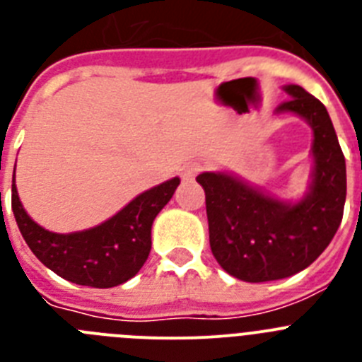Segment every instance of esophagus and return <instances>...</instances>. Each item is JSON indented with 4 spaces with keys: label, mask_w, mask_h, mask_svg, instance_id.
<instances>
[{
    "label": "esophagus",
    "mask_w": 362,
    "mask_h": 362,
    "mask_svg": "<svg viewBox=\"0 0 362 362\" xmlns=\"http://www.w3.org/2000/svg\"><path fill=\"white\" fill-rule=\"evenodd\" d=\"M197 172H199V165H197V163H190V165L183 166V170H181V177H183L185 181H192V179L197 175Z\"/></svg>",
    "instance_id": "esophagus-1"
}]
</instances>
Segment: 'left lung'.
<instances>
[{
  "label": "left lung",
  "mask_w": 362,
  "mask_h": 362,
  "mask_svg": "<svg viewBox=\"0 0 362 362\" xmlns=\"http://www.w3.org/2000/svg\"><path fill=\"white\" fill-rule=\"evenodd\" d=\"M276 114L292 112L313 130V172L297 203L272 197L226 172H203L197 183L206 196L210 248L225 272L246 283H264L305 270L330 245L343 219L346 163L330 116L319 99L299 85Z\"/></svg>",
  "instance_id": "obj_1"
}]
</instances>
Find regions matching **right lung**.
<instances>
[{
  "label": "right lung",
  "mask_w": 362,
  "mask_h": 362,
  "mask_svg": "<svg viewBox=\"0 0 362 362\" xmlns=\"http://www.w3.org/2000/svg\"><path fill=\"white\" fill-rule=\"evenodd\" d=\"M16 172V170H14ZM179 177L143 192L94 228L72 233L45 230L25 212L12 181V212L32 254L70 283L112 288L132 279L148 259L152 223L174 196Z\"/></svg>",
  "instance_id": "add662e5"
}]
</instances>
